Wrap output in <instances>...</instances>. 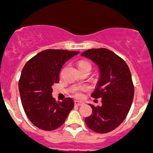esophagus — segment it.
<instances>
[{
  "instance_id": "34e87169",
  "label": "esophagus",
  "mask_w": 153,
  "mask_h": 153,
  "mask_svg": "<svg viewBox=\"0 0 153 153\" xmlns=\"http://www.w3.org/2000/svg\"><path fill=\"white\" fill-rule=\"evenodd\" d=\"M75 104L76 106H82L83 104V102L82 101H78V100H75Z\"/></svg>"
}]
</instances>
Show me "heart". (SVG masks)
<instances>
[{
  "label": "heart",
  "instance_id": "b5f03b06",
  "mask_svg": "<svg viewBox=\"0 0 153 153\" xmlns=\"http://www.w3.org/2000/svg\"><path fill=\"white\" fill-rule=\"evenodd\" d=\"M80 66H89L91 68V65L88 62L82 61V62H80L78 63V67H80ZM75 96L78 97H82V93H81L80 91H76L75 92Z\"/></svg>",
  "mask_w": 153,
  "mask_h": 153
}]
</instances>
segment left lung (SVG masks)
<instances>
[{
    "instance_id": "1",
    "label": "left lung",
    "mask_w": 153,
    "mask_h": 153,
    "mask_svg": "<svg viewBox=\"0 0 153 153\" xmlns=\"http://www.w3.org/2000/svg\"><path fill=\"white\" fill-rule=\"evenodd\" d=\"M95 63L99 68V80L91 94L101 98V106L89 104L92 114L85 123L96 133L114 130L125 120L130 111L134 96L131 73L123 59L105 48L91 49L82 53Z\"/></svg>"
}]
</instances>
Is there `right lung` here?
I'll return each mask as SVG.
<instances>
[{
	"mask_svg": "<svg viewBox=\"0 0 153 153\" xmlns=\"http://www.w3.org/2000/svg\"><path fill=\"white\" fill-rule=\"evenodd\" d=\"M78 53L46 49L29 60L22 70L19 81L22 105L28 119L41 130L51 131L60 127L73 109L71 97L56 101L52 96V86L59 82L63 65Z\"/></svg>",
	"mask_w": 153,
	"mask_h": 153,
	"instance_id": "obj_1",
	"label": "right lung"
}]
</instances>
